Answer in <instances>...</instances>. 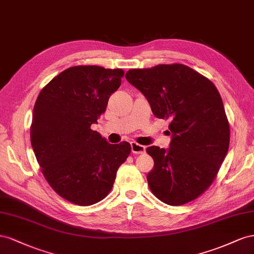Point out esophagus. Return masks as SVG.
I'll return each instance as SVG.
<instances>
[{
    "instance_id": "1",
    "label": "esophagus",
    "mask_w": 254,
    "mask_h": 254,
    "mask_svg": "<svg viewBox=\"0 0 254 254\" xmlns=\"http://www.w3.org/2000/svg\"><path fill=\"white\" fill-rule=\"evenodd\" d=\"M131 148H132V152L135 154H142L146 152V147L144 146H141V144L137 143L135 141L131 142Z\"/></svg>"
}]
</instances>
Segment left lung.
<instances>
[{"label": "left lung", "mask_w": 254, "mask_h": 254, "mask_svg": "<svg viewBox=\"0 0 254 254\" xmlns=\"http://www.w3.org/2000/svg\"><path fill=\"white\" fill-rule=\"evenodd\" d=\"M127 82L146 97L156 118L170 120L169 148H147L154 167L151 191L169 205H182L204 192L226 157L230 127L221 97L208 78L184 64L132 69Z\"/></svg>", "instance_id": "obj_1"}]
</instances>
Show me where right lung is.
I'll return each mask as SVG.
<instances>
[{
  "label": "right lung",
  "instance_id": "1",
  "mask_svg": "<svg viewBox=\"0 0 254 254\" xmlns=\"http://www.w3.org/2000/svg\"><path fill=\"white\" fill-rule=\"evenodd\" d=\"M122 76L121 69L71 67L36 100L31 126L35 156L50 186L74 204L91 205L104 199L131 152L128 142L108 143L90 128Z\"/></svg>",
  "mask_w": 254,
  "mask_h": 254
}]
</instances>
